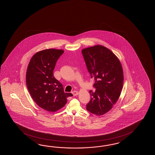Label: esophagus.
I'll return each mask as SVG.
<instances>
[{"label": "esophagus", "mask_w": 155, "mask_h": 155, "mask_svg": "<svg viewBox=\"0 0 155 155\" xmlns=\"http://www.w3.org/2000/svg\"><path fill=\"white\" fill-rule=\"evenodd\" d=\"M72 94H73V95L76 96L79 94V92H78V91H74L72 92Z\"/></svg>", "instance_id": "obj_1"}]
</instances>
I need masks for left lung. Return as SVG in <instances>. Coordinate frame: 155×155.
I'll return each instance as SVG.
<instances>
[{
  "mask_svg": "<svg viewBox=\"0 0 155 155\" xmlns=\"http://www.w3.org/2000/svg\"><path fill=\"white\" fill-rule=\"evenodd\" d=\"M82 56L95 91L90 90L91 100L86 110L97 116L109 111L117 102L122 91L124 75L117 57L105 46L97 45L82 50Z\"/></svg>",
  "mask_w": 155,
  "mask_h": 155,
  "instance_id": "8db88e82",
  "label": "left lung"
}]
</instances>
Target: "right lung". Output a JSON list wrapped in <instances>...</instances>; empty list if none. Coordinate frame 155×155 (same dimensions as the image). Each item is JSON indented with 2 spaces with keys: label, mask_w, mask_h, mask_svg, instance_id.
<instances>
[{
  "label": "right lung",
  "mask_w": 155,
  "mask_h": 155,
  "mask_svg": "<svg viewBox=\"0 0 155 155\" xmlns=\"http://www.w3.org/2000/svg\"><path fill=\"white\" fill-rule=\"evenodd\" d=\"M63 50H43L36 53L30 60L26 74V85L36 104L49 112H55L63 107L66 98L71 93L64 91L63 85L53 75L56 61Z\"/></svg>",
  "instance_id": "right-lung-1"
}]
</instances>
